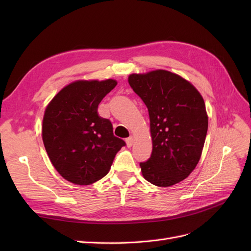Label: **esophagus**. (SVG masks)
<instances>
[{"label": "esophagus", "mask_w": 251, "mask_h": 251, "mask_svg": "<svg viewBox=\"0 0 251 251\" xmlns=\"http://www.w3.org/2000/svg\"><path fill=\"white\" fill-rule=\"evenodd\" d=\"M126 146H127V148H131V147L133 146V142H134L133 136H130V137L126 138Z\"/></svg>", "instance_id": "esophagus-1"}]
</instances>
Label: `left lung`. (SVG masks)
I'll return each mask as SVG.
<instances>
[{"label":"left lung","instance_id":"8db88e82","mask_svg":"<svg viewBox=\"0 0 251 251\" xmlns=\"http://www.w3.org/2000/svg\"><path fill=\"white\" fill-rule=\"evenodd\" d=\"M128 83L150 115L153 151L140 162L142 176L156 186L184 180L198 164L208 127L199 91L179 75L165 70L131 74Z\"/></svg>","mask_w":251,"mask_h":251}]
</instances>
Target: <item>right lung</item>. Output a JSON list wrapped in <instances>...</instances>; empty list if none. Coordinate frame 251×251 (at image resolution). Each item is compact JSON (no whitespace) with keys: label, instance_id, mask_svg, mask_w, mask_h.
<instances>
[{"label":"right lung","instance_id":"obj_1","mask_svg":"<svg viewBox=\"0 0 251 251\" xmlns=\"http://www.w3.org/2000/svg\"><path fill=\"white\" fill-rule=\"evenodd\" d=\"M116 85L114 79L74 81L60 90L45 111V149L60 176L74 184L89 185L104 177L126 146L114 136L111 121L97 112Z\"/></svg>","mask_w":251,"mask_h":251}]
</instances>
